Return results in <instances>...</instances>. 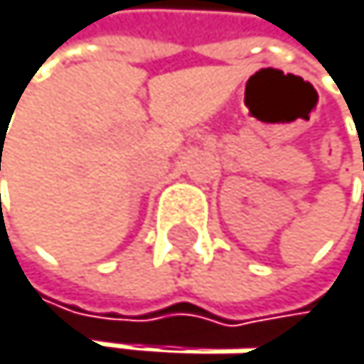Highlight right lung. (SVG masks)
I'll list each match as a JSON object with an SVG mask.
<instances>
[{
	"label": "right lung",
	"instance_id": "obj_1",
	"mask_svg": "<svg viewBox=\"0 0 364 364\" xmlns=\"http://www.w3.org/2000/svg\"><path fill=\"white\" fill-rule=\"evenodd\" d=\"M0 170H1V156H0Z\"/></svg>",
	"mask_w": 364,
	"mask_h": 364
}]
</instances>
